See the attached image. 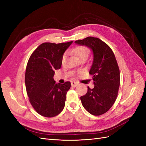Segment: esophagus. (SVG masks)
Wrapping results in <instances>:
<instances>
[{"mask_svg":"<svg viewBox=\"0 0 146 146\" xmlns=\"http://www.w3.org/2000/svg\"><path fill=\"white\" fill-rule=\"evenodd\" d=\"M71 86H76L78 85V83L76 82H71Z\"/></svg>","mask_w":146,"mask_h":146,"instance_id":"34e87169","label":"esophagus"}]
</instances>
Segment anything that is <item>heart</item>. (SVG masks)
<instances>
[{"label": "heart", "mask_w": 146, "mask_h": 146, "mask_svg": "<svg viewBox=\"0 0 146 146\" xmlns=\"http://www.w3.org/2000/svg\"><path fill=\"white\" fill-rule=\"evenodd\" d=\"M74 53H75L76 56L80 60V59L82 58H87L90 53V50L88 48L85 47V46H78V47L74 49ZM66 58V55L64 53L61 58V63L63 64L65 62ZM79 73H80V71H79Z\"/></svg>", "instance_id": "b5f03b06"}]
</instances>
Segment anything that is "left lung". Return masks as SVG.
Masks as SVG:
<instances>
[{
    "mask_svg": "<svg viewBox=\"0 0 146 146\" xmlns=\"http://www.w3.org/2000/svg\"><path fill=\"white\" fill-rule=\"evenodd\" d=\"M76 44L85 45L94 52V61L89 73L94 88L80 97L83 107L94 115L106 113L116 100L120 86V70L110 46L101 39L87 37L77 40Z\"/></svg>",
    "mask_w": 146,
    "mask_h": 146,
    "instance_id": "1",
    "label": "left lung"
}]
</instances>
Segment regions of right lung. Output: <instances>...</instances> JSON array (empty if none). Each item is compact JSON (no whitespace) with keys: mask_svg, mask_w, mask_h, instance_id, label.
Wrapping results in <instances>:
<instances>
[{"mask_svg":"<svg viewBox=\"0 0 146 146\" xmlns=\"http://www.w3.org/2000/svg\"><path fill=\"white\" fill-rule=\"evenodd\" d=\"M72 42L42 43L27 62L25 74L27 94L34 109L42 116L53 117L63 110L71 83H56L53 76L54 71L61 66L63 53Z\"/></svg>","mask_w":146,"mask_h":146,"instance_id":"add662e5","label":"right lung"}]
</instances>
